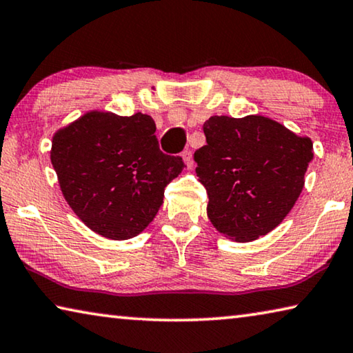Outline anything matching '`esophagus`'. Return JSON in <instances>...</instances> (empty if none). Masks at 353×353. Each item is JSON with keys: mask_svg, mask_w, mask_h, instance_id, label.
<instances>
[{"mask_svg": "<svg viewBox=\"0 0 353 353\" xmlns=\"http://www.w3.org/2000/svg\"><path fill=\"white\" fill-rule=\"evenodd\" d=\"M182 159H183V162L187 163L188 168H190L191 165H193V152H191L190 149H187V151L182 152Z\"/></svg>", "mask_w": 353, "mask_h": 353, "instance_id": "obj_1", "label": "esophagus"}]
</instances>
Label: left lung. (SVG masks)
Masks as SVG:
<instances>
[{"mask_svg": "<svg viewBox=\"0 0 353 353\" xmlns=\"http://www.w3.org/2000/svg\"><path fill=\"white\" fill-rule=\"evenodd\" d=\"M207 145L194 152L212 224L235 241L266 235L282 223L303 188L313 143L270 118L212 117Z\"/></svg>", "mask_w": 353, "mask_h": 353, "instance_id": "8db88e82", "label": "left lung"}]
</instances>
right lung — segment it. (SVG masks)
Wrapping results in <instances>:
<instances>
[{
	"label": "right lung",
	"mask_w": 353,
	"mask_h": 353,
	"mask_svg": "<svg viewBox=\"0 0 353 353\" xmlns=\"http://www.w3.org/2000/svg\"><path fill=\"white\" fill-rule=\"evenodd\" d=\"M149 115L90 112L54 135L51 162L65 199L93 232L139 235L163 204L183 160L159 148Z\"/></svg>",
	"instance_id": "add662e5"
}]
</instances>
